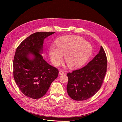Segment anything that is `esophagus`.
<instances>
[{"instance_id":"obj_1","label":"esophagus","mask_w":122,"mask_h":122,"mask_svg":"<svg viewBox=\"0 0 122 122\" xmlns=\"http://www.w3.org/2000/svg\"><path fill=\"white\" fill-rule=\"evenodd\" d=\"M64 74V72L62 71H61V70H60L59 71V74L60 75H63Z\"/></svg>"}]
</instances>
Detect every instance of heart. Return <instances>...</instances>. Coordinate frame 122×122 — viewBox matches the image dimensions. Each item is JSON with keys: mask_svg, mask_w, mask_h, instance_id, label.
Instances as JSON below:
<instances>
[{"mask_svg": "<svg viewBox=\"0 0 122 122\" xmlns=\"http://www.w3.org/2000/svg\"><path fill=\"white\" fill-rule=\"evenodd\" d=\"M56 46L51 45L49 55L52 63L56 66L62 62L63 55L68 66L78 67L83 65L90 56L92 47L81 37L75 36H65L58 39Z\"/></svg>", "mask_w": 122, "mask_h": 122, "instance_id": "obj_1", "label": "heart"}]
</instances>
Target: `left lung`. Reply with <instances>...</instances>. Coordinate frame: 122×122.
Returning a JSON list of instances; mask_svg holds the SVG:
<instances>
[{
  "label": "left lung",
  "instance_id": "obj_1",
  "mask_svg": "<svg viewBox=\"0 0 122 122\" xmlns=\"http://www.w3.org/2000/svg\"><path fill=\"white\" fill-rule=\"evenodd\" d=\"M107 59L103 47L99 53L85 66L67 74L66 90L72 99H87L100 89L107 71Z\"/></svg>",
  "mask_w": 122,
  "mask_h": 122
}]
</instances>
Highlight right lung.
Returning a JSON list of instances; mask_svg holds the SVG:
<instances>
[{
  "label": "right lung",
  "mask_w": 122,
  "mask_h": 122,
  "mask_svg": "<svg viewBox=\"0 0 122 122\" xmlns=\"http://www.w3.org/2000/svg\"><path fill=\"white\" fill-rule=\"evenodd\" d=\"M54 33H35L17 48L13 63V77L21 91L28 97H42L58 75V69L45 61L41 54L44 40Z\"/></svg>",
  "instance_id": "obj_1"
}]
</instances>
